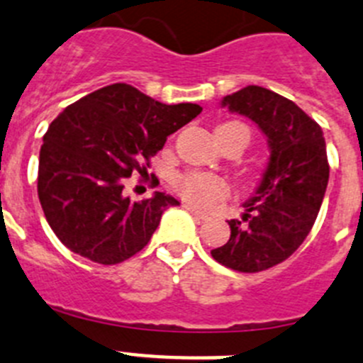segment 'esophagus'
<instances>
[{
	"instance_id": "34e87169",
	"label": "esophagus",
	"mask_w": 363,
	"mask_h": 363,
	"mask_svg": "<svg viewBox=\"0 0 363 363\" xmlns=\"http://www.w3.org/2000/svg\"><path fill=\"white\" fill-rule=\"evenodd\" d=\"M184 208H186V210L189 211V213L194 215V217L201 218V220H208V218H210V217H208V215H206V213H202L201 210H197V208H195V206H191V204H186Z\"/></svg>"
}]
</instances>
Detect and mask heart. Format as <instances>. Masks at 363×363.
<instances>
[{
	"instance_id": "heart-1",
	"label": "heart",
	"mask_w": 363,
	"mask_h": 363,
	"mask_svg": "<svg viewBox=\"0 0 363 363\" xmlns=\"http://www.w3.org/2000/svg\"><path fill=\"white\" fill-rule=\"evenodd\" d=\"M233 132H244L250 137V132L240 123H226L217 128L218 141L226 139ZM177 191L197 208H210L217 201L224 199L230 191V186L222 177L208 172H188L177 179Z\"/></svg>"
}]
</instances>
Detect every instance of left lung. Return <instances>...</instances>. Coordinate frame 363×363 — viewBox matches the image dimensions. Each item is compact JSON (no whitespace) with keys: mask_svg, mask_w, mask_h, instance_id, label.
I'll return each instance as SVG.
<instances>
[{"mask_svg":"<svg viewBox=\"0 0 363 363\" xmlns=\"http://www.w3.org/2000/svg\"><path fill=\"white\" fill-rule=\"evenodd\" d=\"M222 106L260 126L271 157L246 213L228 220L230 238L211 257L230 269L259 273L289 259L315 224L329 181L324 132L293 101L255 84L224 97Z\"/></svg>","mask_w":363,"mask_h":363,"instance_id":"obj_1","label":"left lung"}]
</instances>
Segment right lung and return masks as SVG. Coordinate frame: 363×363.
Returning <instances> with one entry per match:
<instances>
[{
  "label": "right lung",
  "instance_id": "add662e5",
  "mask_svg": "<svg viewBox=\"0 0 363 363\" xmlns=\"http://www.w3.org/2000/svg\"><path fill=\"white\" fill-rule=\"evenodd\" d=\"M201 112L194 103H159L126 83L67 106L50 123L39 152L38 195L55 237L103 266L139 253L166 208L179 201L161 191L130 201L125 179L145 175L168 135Z\"/></svg>",
  "mask_w": 363,
  "mask_h": 363
}]
</instances>
